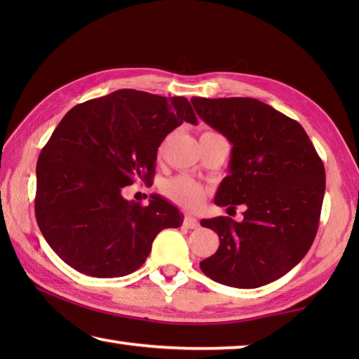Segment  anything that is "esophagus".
<instances>
[{"mask_svg": "<svg viewBox=\"0 0 359 359\" xmlns=\"http://www.w3.org/2000/svg\"><path fill=\"white\" fill-rule=\"evenodd\" d=\"M184 225H185L187 228H189V230H196V228H199V220L191 217V216H185Z\"/></svg>", "mask_w": 359, "mask_h": 359, "instance_id": "1", "label": "esophagus"}]
</instances>
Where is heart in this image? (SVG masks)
<instances>
[{
    "mask_svg": "<svg viewBox=\"0 0 359 359\" xmlns=\"http://www.w3.org/2000/svg\"><path fill=\"white\" fill-rule=\"evenodd\" d=\"M162 191L171 202L187 210L201 207L205 197H207V189L201 184H197V182L185 177V175H179V177L165 182Z\"/></svg>",
    "mask_w": 359,
    "mask_h": 359,
    "instance_id": "heart-1",
    "label": "heart"
}]
</instances>
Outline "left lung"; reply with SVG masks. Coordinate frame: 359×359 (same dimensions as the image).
<instances>
[{"mask_svg": "<svg viewBox=\"0 0 359 359\" xmlns=\"http://www.w3.org/2000/svg\"><path fill=\"white\" fill-rule=\"evenodd\" d=\"M205 123L233 144L217 207L245 205L242 222L202 219L219 248L201 270L234 288H257L284 276L307 255L318 231L325 170L307 133L256 98L193 97Z\"/></svg>", "mask_w": 359, "mask_h": 359, "instance_id": "1", "label": "left lung"}]
</instances>
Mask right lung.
I'll return each instance as SVG.
<instances>
[{"mask_svg":"<svg viewBox=\"0 0 359 359\" xmlns=\"http://www.w3.org/2000/svg\"><path fill=\"white\" fill-rule=\"evenodd\" d=\"M184 121L197 125L185 97L135 89L66 114L36 162V222L60 259L88 276H126L147 261L160 231L182 225L184 215L162 196L142 207L121 189L152 184L160 143Z\"/></svg>","mask_w":359,"mask_h":359,"instance_id":"obj_1","label":"right lung"}]
</instances>
